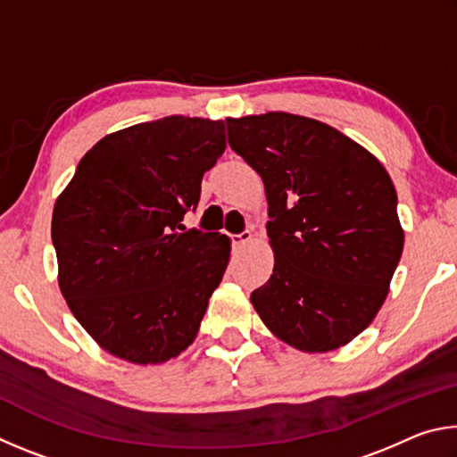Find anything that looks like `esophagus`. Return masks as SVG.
Returning a JSON list of instances; mask_svg holds the SVG:
<instances>
[{"label": "esophagus", "mask_w": 457, "mask_h": 457, "mask_svg": "<svg viewBox=\"0 0 457 457\" xmlns=\"http://www.w3.org/2000/svg\"><path fill=\"white\" fill-rule=\"evenodd\" d=\"M231 237V244L234 245H242V244H247L252 239V231L250 229H244L242 234H234V236H229Z\"/></svg>", "instance_id": "1"}]
</instances>
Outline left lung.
<instances>
[{"instance_id":"8db88e82","label":"left lung","mask_w":457,"mask_h":457,"mask_svg":"<svg viewBox=\"0 0 457 457\" xmlns=\"http://www.w3.org/2000/svg\"><path fill=\"white\" fill-rule=\"evenodd\" d=\"M228 141L264 181L274 272L252 304L274 335L327 353L383 306L403 252L385 167L320 120L288 112L228 119Z\"/></svg>"}]
</instances>
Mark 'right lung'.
Wrapping results in <instances>:
<instances>
[{"instance_id":"right-lung-1","label":"right lung","mask_w":457,"mask_h":457,"mask_svg":"<svg viewBox=\"0 0 457 457\" xmlns=\"http://www.w3.org/2000/svg\"><path fill=\"white\" fill-rule=\"evenodd\" d=\"M223 151V120L141 122L100 138L56 199L60 290L114 357L159 365L195 340L231 245L181 221Z\"/></svg>"}]
</instances>
